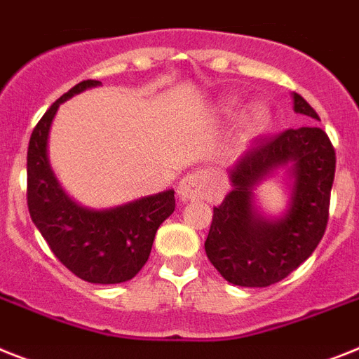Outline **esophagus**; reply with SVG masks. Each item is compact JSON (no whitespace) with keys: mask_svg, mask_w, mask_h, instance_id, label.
<instances>
[{"mask_svg":"<svg viewBox=\"0 0 359 359\" xmlns=\"http://www.w3.org/2000/svg\"><path fill=\"white\" fill-rule=\"evenodd\" d=\"M211 192V174L207 170H196L187 174L177 185V196L182 201L201 200Z\"/></svg>","mask_w":359,"mask_h":359,"instance_id":"esophagus-1","label":"esophagus"}]
</instances>
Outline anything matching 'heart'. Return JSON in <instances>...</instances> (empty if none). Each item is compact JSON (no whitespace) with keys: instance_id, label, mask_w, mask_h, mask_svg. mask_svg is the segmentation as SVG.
Instances as JSON below:
<instances>
[{"instance_id":"b5f03b06","label":"heart","mask_w":359,"mask_h":359,"mask_svg":"<svg viewBox=\"0 0 359 359\" xmlns=\"http://www.w3.org/2000/svg\"><path fill=\"white\" fill-rule=\"evenodd\" d=\"M238 106V97L229 95V97H224V99L218 102V111H220L224 117H231V115L236 114ZM269 119H271V114H269L268 106L262 104V102H255V104H251L250 108L242 114V117H240V132H242V135H248V137L259 135V133L269 124Z\"/></svg>"}]
</instances>
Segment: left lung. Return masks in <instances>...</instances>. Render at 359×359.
Here are the masks:
<instances>
[{
    "mask_svg": "<svg viewBox=\"0 0 359 359\" xmlns=\"http://www.w3.org/2000/svg\"><path fill=\"white\" fill-rule=\"evenodd\" d=\"M293 109L319 121L316 109L293 93ZM294 180L287 211L268 219L254 205V189L279 168ZM336 152L318 126L262 139L229 170L233 191L215 207L205 253L227 283L266 288L288 277L313 253L328 222Z\"/></svg>",
    "mask_w": 359,
    "mask_h": 359,
    "instance_id": "1",
    "label": "left lung"
}]
</instances>
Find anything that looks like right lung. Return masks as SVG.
Returning a JSON list of instances; mask_svg holds the SVG:
<instances>
[{"label":"right lung","instance_id":"add662e5","mask_svg":"<svg viewBox=\"0 0 359 359\" xmlns=\"http://www.w3.org/2000/svg\"><path fill=\"white\" fill-rule=\"evenodd\" d=\"M97 86L99 80H84L71 88L32 130L27 150V205L34 226L69 271L88 283L119 284L141 271L176 200L170 189L97 211L79 205L62 189L47 154L53 119L62 102Z\"/></svg>","mask_w":359,"mask_h":359}]
</instances>
